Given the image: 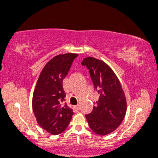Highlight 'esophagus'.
<instances>
[{
  "mask_svg": "<svg viewBox=\"0 0 158 158\" xmlns=\"http://www.w3.org/2000/svg\"><path fill=\"white\" fill-rule=\"evenodd\" d=\"M79 109H80V106L79 105H77V106H75V109L76 111H78Z\"/></svg>",
  "mask_w": 158,
  "mask_h": 158,
  "instance_id": "1",
  "label": "esophagus"
}]
</instances>
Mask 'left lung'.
<instances>
[{
	"label": "left lung",
	"instance_id": "8db88e82",
	"mask_svg": "<svg viewBox=\"0 0 158 158\" xmlns=\"http://www.w3.org/2000/svg\"><path fill=\"white\" fill-rule=\"evenodd\" d=\"M81 64L89 69L94 89L100 94L97 105L86 114L89 126L97 135H108L119 127L126 115L125 94L119 79L105 62L87 57Z\"/></svg>",
	"mask_w": 158,
	"mask_h": 158
}]
</instances>
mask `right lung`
Wrapping results in <instances>:
<instances>
[{
    "label": "right lung",
    "mask_w": 158,
    "mask_h": 158,
    "mask_svg": "<svg viewBox=\"0 0 158 158\" xmlns=\"http://www.w3.org/2000/svg\"><path fill=\"white\" fill-rule=\"evenodd\" d=\"M77 54L66 53L52 58L39 76L32 97V109L37 122L53 135L60 134L68 127L74 114L64 103L66 94L63 80L67 75Z\"/></svg>",
    "instance_id": "obj_1"
}]
</instances>
